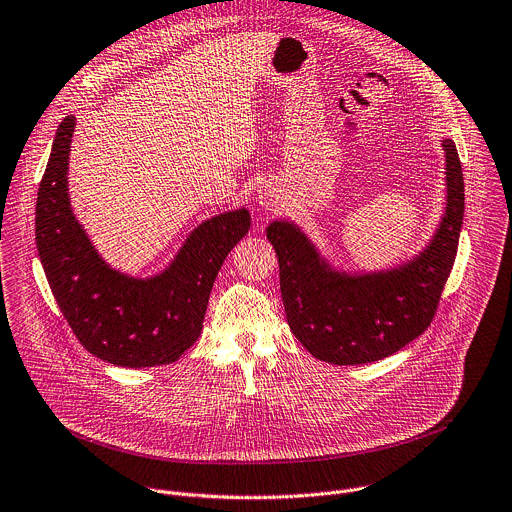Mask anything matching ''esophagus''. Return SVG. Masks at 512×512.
Masks as SVG:
<instances>
[{
    "label": "esophagus",
    "mask_w": 512,
    "mask_h": 512,
    "mask_svg": "<svg viewBox=\"0 0 512 512\" xmlns=\"http://www.w3.org/2000/svg\"><path fill=\"white\" fill-rule=\"evenodd\" d=\"M257 203L267 209V211H277L281 205H283V199H281V193L275 185L271 183H265L259 187V195H257Z\"/></svg>",
    "instance_id": "1"
}]
</instances>
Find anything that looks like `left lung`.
I'll return each instance as SVG.
<instances>
[{"instance_id":"1","label":"left lung","mask_w":512,"mask_h":512,"mask_svg":"<svg viewBox=\"0 0 512 512\" xmlns=\"http://www.w3.org/2000/svg\"><path fill=\"white\" fill-rule=\"evenodd\" d=\"M445 211L429 243L411 259L377 271L335 267L289 219L267 227L279 259L289 327L319 361L365 365L381 361L433 321L451 275L465 213V181L453 139H443Z\"/></svg>"}]
</instances>
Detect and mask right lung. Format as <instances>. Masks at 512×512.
<instances>
[{"label": "right lung", "mask_w": 512, "mask_h": 512, "mask_svg": "<svg viewBox=\"0 0 512 512\" xmlns=\"http://www.w3.org/2000/svg\"><path fill=\"white\" fill-rule=\"evenodd\" d=\"M75 117L55 133L37 191L35 243L51 293L79 343L97 359L129 369L169 365L201 335L215 277L247 235L245 207L199 223L161 273L113 269L75 217L67 169Z\"/></svg>", "instance_id": "add662e5"}]
</instances>
